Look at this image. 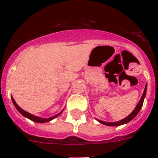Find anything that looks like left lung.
<instances>
[{
  "instance_id": "obj_1",
  "label": "left lung",
  "mask_w": 158,
  "mask_h": 158,
  "mask_svg": "<svg viewBox=\"0 0 158 158\" xmlns=\"http://www.w3.org/2000/svg\"><path fill=\"white\" fill-rule=\"evenodd\" d=\"M146 89H147V84L146 85V87H145L143 94H142L140 100H139V102L138 103L137 106L135 107V109H134V111H132V112H131V114L128 115V116H127L126 118H123V119H122V120L118 121V122H104V121L100 120V119H97V118H96V119L98 121L99 123H100L104 124V125H106V126H110V127L120 126V125H123V124L127 123H129L130 121L132 120V119H133V118H135L137 115H138V113L139 112V111H140L141 108H142V104H143V102H144L145 96H146Z\"/></svg>"
}]
</instances>
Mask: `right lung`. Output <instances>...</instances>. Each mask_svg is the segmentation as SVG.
<instances>
[{"label": "right lung", "instance_id": "1", "mask_svg": "<svg viewBox=\"0 0 158 158\" xmlns=\"http://www.w3.org/2000/svg\"><path fill=\"white\" fill-rule=\"evenodd\" d=\"M11 98H12V103H13L15 107H16V109H17V111H19V112L20 113V114H21L23 116H24V117H26V118H29V119H31V121H34V122H35V123H44L50 122V121H51L52 119H54V118H55L56 117H58V115H59L60 114H61V113H62V111H63V110H64L63 109L62 111H61V112H59L58 114H57V115H54V116L50 117V118H42V117H39V116H36V115H32V114H31V113H28L27 111L23 110L21 107H19V105L16 104V101H15V100H14L12 96H11Z\"/></svg>", "mask_w": 158, "mask_h": 158}]
</instances>
